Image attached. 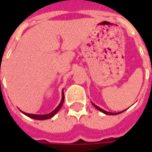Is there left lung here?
<instances>
[{"instance_id":"left-lung-1","label":"left lung","mask_w":152,"mask_h":152,"mask_svg":"<svg viewBox=\"0 0 152 152\" xmlns=\"http://www.w3.org/2000/svg\"><path fill=\"white\" fill-rule=\"evenodd\" d=\"M93 105L94 106V107H95L96 108L98 109V110H99V111H100V112H103V113H105L106 115H117V114H120V113H121V112H124V111H123V112H117V113H112V112H107V111H105V110H103V109L100 108V107H98V106H96L95 104H94V103H93ZM124 111H125V110H124Z\"/></svg>"}]
</instances>
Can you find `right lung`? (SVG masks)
<instances>
[{
  "label": "right lung",
  "mask_w": 152,
  "mask_h": 152,
  "mask_svg": "<svg viewBox=\"0 0 152 152\" xmlns=\"http://www.w3.org/2000/svg\"><path fill=\"white\" fill-rule=\"evenodd\" d=\"M63 98H62V100L60 102L59 105L57 107L55 110H53V112H50L49 114L47 115H34V114H28V113H25V112H23V114H25L26 115H28V117L32 118V119H35V120H47V119H50V118L53 117L54 115L56 114L57 112L59 111V109L62 107V106L63 104V102H64V94L63 92Z\"/></svg>",
  "instance_id": "add662e5"
}]
</instances>
